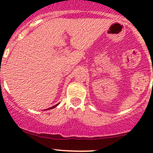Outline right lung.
Listing matches in <instances>:
<instances>
[{"instance_id": "right-lung-1", "label": "right lung", "mask_w": 153, "mask_h": 153, "mask_svg": "<svg viewBox=\"0 0 153 153\" xmlns=\"http://www.w3.org/2000/svg\"><path fill=\"white\" fill-rule=\"evenodd\" d=\"M59 105V104H57V105H54V106H53V107H51V108H48V109H47V110H50V109H52V108H55V107H56V106H57V105Z\"/></svg>"}]
</instances>
